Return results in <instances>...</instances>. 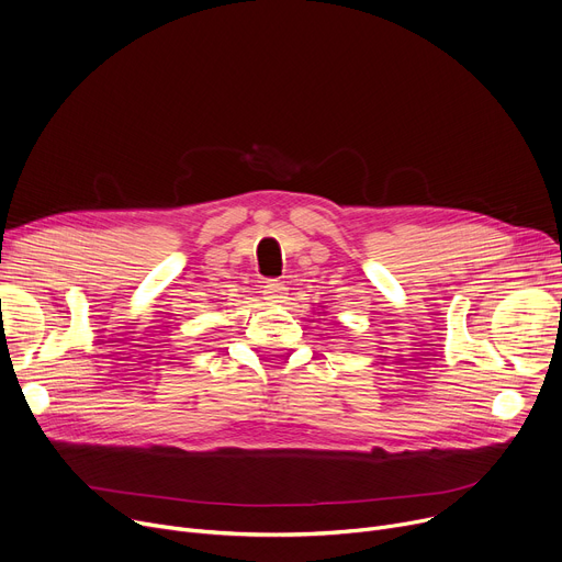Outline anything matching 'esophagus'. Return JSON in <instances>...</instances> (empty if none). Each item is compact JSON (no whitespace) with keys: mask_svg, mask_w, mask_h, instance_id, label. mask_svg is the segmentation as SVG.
Instances as JSON below:
<instances>
[{"mask_svg":"<svg viewBox=\"0 0 562 562\" xmlns=\"http://www.w3.org/2000/svg\"><path fill=\"white\" fill-rule=\"evenodd\" d=\"M284 297H286V286L280 280H269L265 284V301H269L271 305H278V303H284Z\"/></svg>","mask_w":562,"mask_h":562,"instance_id":"1","label":"esophagus"}]
</instances>
